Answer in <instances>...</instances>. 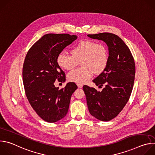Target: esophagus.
Instances as JSON below:
<instances>
[{"mask_svg":"<svg viewBox=\"0 0 155 155\" xmlns=\"http://www.w3.org/2000/svg\"><path fill=\"white\" fill-rule=\"evenodd\" d=\"M77 86H78V87H80V88H81V87H83V84H81V83H77Z\"/></svg>","mask_w":155,"mask_h":155,"instance_id":"esophagus-1","label":"esophagus"}]
</instances>
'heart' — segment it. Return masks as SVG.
<instances>
[{
  "label": "heart",
  "instance_id": "heart-1",
  "mask_svg": "<svg viewBox=\"0 0 155 155\" xmlns=\"http://www.w3.org/2000/svg\"><path fill=\"white\" fill-rule=\"evenodd\" d=\"M71 53L72 55L62 51L57 58L58 65L65 70L74 69L80 62L81 68L68 74V79L70 81L84 83L92 77L94 72L100 74L107 67L108 50L102 43L83 40L73 47Z\"/></svg>",
  "mask_w": 155,
  "mask_h": 155
}]
</instances>
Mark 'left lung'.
<instances>
[{"mask_svg": "<svg viewBox=\"0 0 155 155\" xmlns=\"http://www.w3.org/2000/svg\"><path fill=\"white\" fill-rule=\"evenodd\" d=\"M87 36L105 41L108 47L107 67L93 80L99 88L104 86L102 91L83 86L91 115L99 120L108 121L121 112L129 99L135 78V62L129 48L118 35L104 32Z\"/></svg>", "mask_w": 155, "mask_h": 155, "instance_id": "1", "label": "left lung"}]
</instances>
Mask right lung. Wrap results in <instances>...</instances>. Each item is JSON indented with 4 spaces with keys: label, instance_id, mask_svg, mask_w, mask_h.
<instances>
[{
    "label": "right lung",
    "instance_id": "add662e5",
    "mask_svg": "<svg viewBox=\"0 0 155 155\" xmlns=\"http://www.w3.org/2000/svg\"><path fill=\"white\" fill-rule=\"evenodd\" d=\"M77 38L69 34L43 35L27 53L23 68L26 97L37 115L44 121L56 122L67 114L71 96L77 89L74 82L59 90L54 83L65 81V75L57 62L58 54Z\"/></svg>",
    "mask_w": 155,
    "mask_h": 155
}]
</instances>
